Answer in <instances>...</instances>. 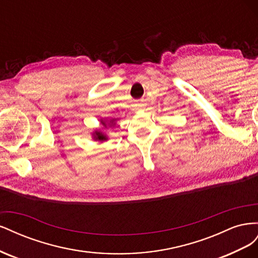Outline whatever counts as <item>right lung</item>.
<instances>
[{
  "label": "right lung",
  "instance_id": "right-lung-1",
  "mask_svg": "<svg viewBox=\"0 0 258 258\" xmlns=\"http://www.w3.org/2000/svg\"><path fill=\"white\" fill-rule=\"evenodd\" d=\"M112 123H113V121H111ZM101 123H102L103 124V126L104 127H106V123H105V121H101ZM93 136H95V137H93V138H95L96 140H100V141H104V140H106V137L102 134V132H95V134H93Z\"/></svg>",
  "mask_w": 258,
  "mask_h": 258
}]
</instances>
